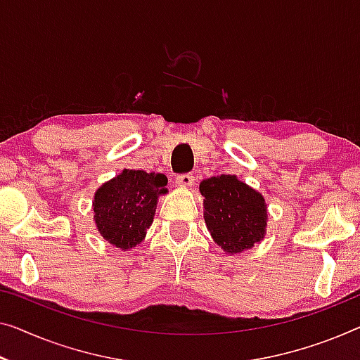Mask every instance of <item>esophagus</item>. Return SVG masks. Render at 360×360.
I'll return each mask as SVG.
<instances>
[{"instance_id":"obj_1","label":"esophagus","mask_w":360,"mask_h":360,"mask_svg":"<svg viewBox=\"0 0 360 360\" xmlns=\"http://www.w3.org/2000/svg\"><path fill=\"white\" fill-rule=\"evenodd\" d=\"M176 182H178V186H181V187H189L194 184V174L186 173V174L176 176Z\"/></svg>"}]
</instances>
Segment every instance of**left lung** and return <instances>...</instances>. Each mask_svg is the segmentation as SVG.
<instances>
[{
    "instance_id": "obj_1",
    "label": "left lung",
    "mask_w": 360,
    "mask_h": 360,
    "mask_svg": "<svg viewBox=\"0 0 360 360\" xmlns=\"http://www.w3.org/2000/svg\"><path fill=\"white\" fill-rule=\"evenodd\" d=\"M203 218L212 238L229 254L254 248L266 231L264 195L236 176L221 174L200 182Z\"/></svg>"
}]
</instances>
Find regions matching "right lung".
Wrapping results in <instances>:
<instances>
[{
	"mask_svg": "<svg viewBox=\"0 0 360 360\" xmlns=\"http://www.w3.org/2000/svg\"><path fill=\"white\" fill-rule=\"evenodd\" d=\"M165 174L122 169L101 184L94 197V219L100 234L117 249H132L146 238L158 197L168 192Z\"/></svg>",
	"mask_w": 360,
	"mask_h": 360,
	"instance_id": "right-lung-1",
	"label": "right lung"
}]
</instances>
